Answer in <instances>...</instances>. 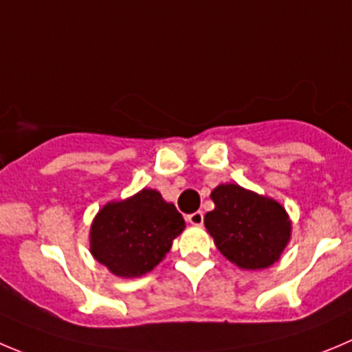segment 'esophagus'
Returning <instances> with one entry per match:
<instances>
[{
	"mask_svg": "<svg viewBox=\"0 0 352 352\" xmlns=\"http://www.w3.org/2000/svg\"><path fill=\"white\" fill-rule=\"evenodd\" d=\"M187 222L192 226H201L203 224V213L195 212V213H191V215H187Z\"/></svg>",
	"mask_w": 352,
	"mask_h": 352,
	"instance_id": "esophagus-1",
	"label": "esophagus"
}]
</instances>
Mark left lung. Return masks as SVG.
Returning a JSON list of instances; mask_svg holds the SVG:
<instances>
[{
  "instance_id": "8db88e82",
  "label": "left lung",
  "mask_w": 352,
  "mask_h": 352,
  "mask_svg": "<svg viewBox=\"0 0 352 352\" xmlns=\"http://www.w3.org/2000/svg\"><path fill=\"white\" fill-rule=\"evenodd\" d=\"M215 210L205 215V228L217 248L243 269L274 264L290 239V221L280 203L222 184L212 192Z\"/></svg>"
}]
</instances>
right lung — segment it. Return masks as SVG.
I'll return each mask as SVG.
<instances>
[{
    "label": "right lung",
    "instance_id": "right-lung-1",
    "mask_svg": "<svg viewBox=\"0 0 352 352\" xmlns=\"http://www.w3.org/2000/svg\"><path fill=\"white\" fill-rule=\"evenodd\" d=\"M186 221L173 203L154 189L107 203L90 229V252L100 264L121 278L153 271L184 231Z\"/></svg>",
    "mask_w": 352,
    "mask_h": 352
}]
</instances>
